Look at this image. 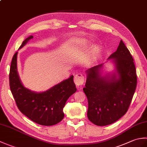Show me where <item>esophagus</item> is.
I'll return each mask as SVG.
<instances>
[{"label":"esophagus","mask_w":147,"mask_h":147,"mask_svg":"<svg viewBox=\"0 0 147 147\" xmlns=\"http://www.w3.org/2000/svg\"><path fill=\"white\" fill-rule=\"evenodd\" d=\"M74 82L77 86L83 85L84 83V76L82 74H76L75 77H74Z\"/></svg>","instance_id":"34e87169"}]
</instances>
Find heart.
Instances as JSON below:
<instances>
[{
    "label": "heart",
    "instance_id": "1",
    "mask_svg": "<svg viewBox=\"0 0 147 147\" xmlns=\"http://www.w3.org/2000/svg\"><path fill=\"white\" fill-rule=\"evenodd\" d=\"M100 52V47L98 46H95L93 47L92 51V56H95L97 55Z\"/></svg>",
    "mask_w": 147,
    "mask_h": 147
}]
</instances>
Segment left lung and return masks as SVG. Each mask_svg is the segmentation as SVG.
Instances as JSON below:
<instances>
[{
    "mask_svg": "<svg viewBox=\"0 0 147 147\" xmlns=\"http://www.w3.org/2000/svg\"><path fill=\"white\" fill-rule=\"evenodd\" d=\"M108 60L114 71L104 74V64L88 69L83 88L88 99L87 116L100 126L114 123L126 113L137 84L133 59L122 40Z\"/></svg>",
    "mask_w": 147,
    "mask_h": 147,
    "instance_id": "left-lung-1",
    "label": "left lung"
}]
</instances>
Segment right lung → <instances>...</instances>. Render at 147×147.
I'll list each match as a JSON object with an SVG mask.
<instances>
[{"label": "right lung", "instance_id": "right-lung-1", "mask_svg": "<svg viewBox=\"0 0 147 147\" xmlns=\"http://www.w3.org/2000/svg\"><path fill=\"white\" fill-rule=\"evenodd\" d=\"M29 36L19 49L33 38ZM18 53L12 59L9 73V85L18 109L35 123L43 126H52L59 123L64 117L63 108L67 99L76 92L73 75L45 92H36L24 87L18 72Z\"/></svg>", "mask_w": 147, "mask_h": 147}]
</instances>
